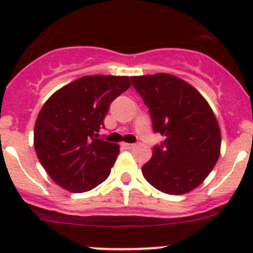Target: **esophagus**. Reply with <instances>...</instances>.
<instances>
[{"instance_id": "esophagus-1", "label": "esophagus", "mask_w": 253, "mask_h": 253, "mask_svg": "<svg viewBox=\"0 0 253 253\" xmlns=\"http://www.w3.org/2000/svg\"><path fill=\"white\" fill-rule=\"evenodd\" d=\"M122 147L125 149H131L135 147V144H133V143H122Z\"/></svg>"}]
</instances>
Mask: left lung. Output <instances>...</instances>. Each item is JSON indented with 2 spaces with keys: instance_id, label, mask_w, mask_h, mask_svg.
<instances>
[{
  "instance_id": "8db88e82",
  "label": "left lung",
  "mask_w": 253,
  "mask_h": 253,
  "mask_svg": "<svg viewBox=\"0 0 253 253\" xmlns=\"http://www.w3.org/2000/svg\"><path fill=\"white\" fill-rule=\"evenodd\" d=\"M130 78L148 106L153 130L166 137L154 146L143 176L165 194L190 193L208 177L220 154V129L211 107L195 87L176 76Z\"/></svg>"
}]
</instances>
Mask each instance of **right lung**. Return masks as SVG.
I'll return each mask as SVG.
<instances>
[{"instance_id": "right-lung-1", "label": "right lung", "mask_w": 253, "mask_h": 253, "mask_svg": "<svg viewBox=\"0 0 253 253\" xmlns=\"http://www.w3.org/2000/svg\"><path fill=\"white\" fill-rule=\"evenodd\" d=\"M130 84L126 76H84L46 100L35 122L34 147L55 184L84 193L109 177L119 146L99 131L113 100Z\"/></svg>"}]
</instances>
